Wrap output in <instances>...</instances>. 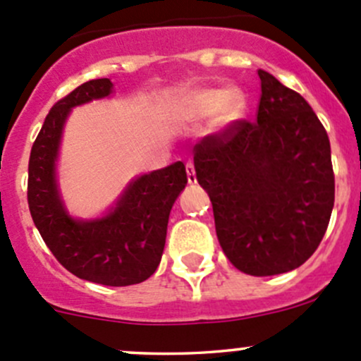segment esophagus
<instances>
[{"mask_svg":"<svg viewBox=\"0 0 361 361\" xmlns=\"http://www.w3.org/2000/svg\"><path fill=\"white\" fill-rule=\"evenodd\" d=\"M187 178H188V183H195V181H197V176H195V169H194V162H190V160L187 162Z\"/></svg>","mask_w":361,"mask_h":361,"instance_id":"34e87169","label":"esophagus"}]
</instances>
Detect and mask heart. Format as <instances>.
Returning a JSON list of instances; mask_svg holds the SVG:
<instances>
[{"label":"heart","instance_id":"b5f03b06","mask_svg":"<svg viewBox=\"0 0 361 361\" xmlns=\"http://www.w3.org/2000/svg\"><path fill=\"white\" fill-rule=\"evenodd\" d=\"M246 101L239 90L206 89L190 94L181 103L180 115L187 120H202L220 110V122L231 123L245 113Z\"/></svg>","mask_w":361,"mask_h":361}]
</instances>
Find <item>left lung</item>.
<instances>
[{"instance_id":"1","label":"left lung","mask_w":361,"mask_h":361,"mask_svg":"<svg viewBox=\"0 0 361 361\" xmlns=\"http://www.w3.org/2000/svg\"><path fill=\"white\" fill-rule=\"evenodd\" d=\"M255 122L241 118L194 147L225 257L250 276L300 267L322 243L336 199L330 141L307 101L258 69Z\"/></svg>"}]
</instances>
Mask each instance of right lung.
<instances>
[{
  "mask_svg": "<svg viewBox=\"0 0 361 361\" xmlns=\"http://www.w3.org/2000/svg\"><path fill=\"white\" fill-rule=\"evenodd\" d=\"M110 78L89 80L57 101L29 155L27 204L43 241L76 278L129 286L157 271L171 207L187 185L183 162L143 174L129 185L111 213L92 221L68 216L56 185V159L69 110L108 96Z\"/></svg>",
  "mask_w": 361,
  "mask_h": 361,
  "instance_id": "add662e5",
  "label": "right lung"
}]
</instances>
